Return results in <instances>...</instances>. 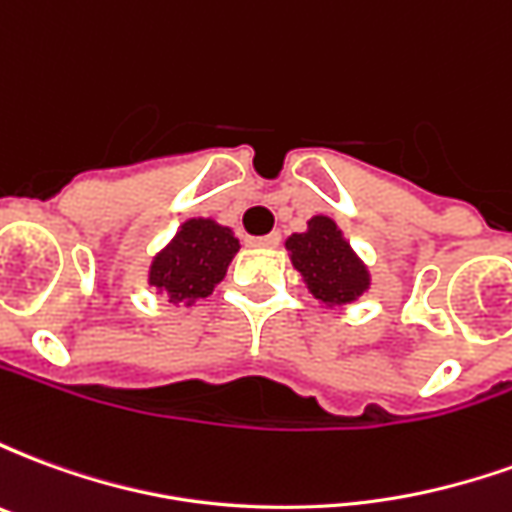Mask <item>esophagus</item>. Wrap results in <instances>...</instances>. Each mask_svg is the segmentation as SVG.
Returning a JSON list of instances; mask_svg holds the SVG:
<instances>
[{
    "mask_svg": "<svg viewBox=\"0 0 512 512\" xmlns=\"http://www.w3.org/2000/svg\"><path fill=\"white\" fill-rule=\"evenodd\" d=\"M246 244H249V246H260V249H266V246H277L279 244V233L246 235Z\"/></svg>",
    "mask_w": 512,
    "mask_h": 512,
    "instance_id": "obj_1",
    "label": "esophagus"
}]
</instances>
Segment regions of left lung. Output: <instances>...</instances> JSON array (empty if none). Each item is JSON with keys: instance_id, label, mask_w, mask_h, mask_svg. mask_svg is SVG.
I'll return each mask as SVG.
<instances>
[{"instance_id": "obj_1", "label": "left lung", "mask_w": 512, "mask_h": 512, "mask_svg": "<svg viewBox=\"0 0 512 512\" xmlns=\"http://www.w3.org/2000/svg\"><path fill=\"white\" fill-rule=\"evenodd\" d=\"M285 249L304 285L326 307L354 304L370 288V271L329 216H312L304 233L285 241Z\"/></svg>"}]
</instances>
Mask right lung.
<instances>
[{
    "label": "right lung",
    "instance_id": "1",
    "mask_svg": "<svg viewBox=\"0 0 512 512\" xmlns=\"http://www.w3.org/2000/svg\"><path fill=\"white\" fill-rule=\"evenodd\" d=\"M241 249L230 227L213 219H189L180 224L169 241L150 263L147 282L164 293L172 304H194L211 296L227 274V266Z\"/></svg>",
    "mask_w": 512,
    "mask_h": 512
}]
</instances>
